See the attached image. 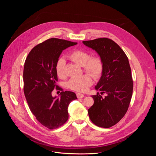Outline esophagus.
Wrapping results in <instances>:
<instances>
[{
    "label": "esophagus",
    "mask_w": 156,
    "mask_h": 156,
    "mask_svg": "<svg viewBox=\"0 0 156 156\" xmlns=\"http://www.w3.org/2000/svg\"><path fill=\"white\" fill-rule=\"evenodd\" d=\"M76 96H77V98H78V99H81V98H84V95L83 94H81V93H77L76 94Z\"/></svg>",
    "instance_id": "esophagus-1"
}]
</instances>
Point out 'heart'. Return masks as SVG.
Returning a JSON list of instances; mask_svg holds the SVG:
<instances>
[{"instance_id":"b5f03b06","label":"heart","mask_w":156,"mask_h":156,"mask_svg":"<svg viewBox=\"0 0 156 156\" xmlns=\"http://www.w3.org/2000/svg\"><path fill=\"white\" fill-rule=\"evenodd\" d=\"M69 58L83 66L85 72L90 73L94 78H99L103 71L104 65L101 58L99 56L90 57L88 52L81 50H75L69 55ZM65 61L63 58L57 60L55 65V72L60 78L65 77ZM90 75L85 74L80 77L72 78L69 83V87L72 90L80 92L86 91L92 83L93 80Z\"/></svg>"}]
</instances>
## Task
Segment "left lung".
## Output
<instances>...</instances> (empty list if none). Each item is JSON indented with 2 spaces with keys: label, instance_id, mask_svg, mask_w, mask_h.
I'll return each mask as SVG.
<instances>
[{
  "label": "left lung",
  "instance_id": "obj_1",
  "mask_svg": "<svg viewBox=\"0 0 156 156\" xmlns=\"http://www.w3.org/2000/svg\"><path fill=\"white\" fill-rule=\"evenodd\" d=\"M85 46L95 50L101 58L104 68L95 86L99 93L92 97L94 104L88 109L91 122L102 128L117 124L126 113L133 94V82L128 58L118 44L103 37L84 41Z\"/></svg>",
  "mask_w": 156,
  "mask_h": 156
}]
</instances>
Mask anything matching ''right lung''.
Returning a JSON list of instances; mask_svg holds the SVG:
<instances>
[{"mask_svg": "<svg viewBox=\"0 0 156 156\" xmlns=\"http://www.w3.org/2000/svg\"><path fill=\"white\" fill-rule=\"evenodd\" d=\"M76 44L49 39L34 47L25 62L23 90L28 106L37 120L50 129L61 126L68 120L69 105L77 99L75 93L57 88L55 72L56 62L62 51ZM55 87L62 91L59 98L51 96Z\"/></svg>", "mask_w": 156, "mask_h": 156, "instance_id": "add662e5", "label": "right lung"}]
</instances>
